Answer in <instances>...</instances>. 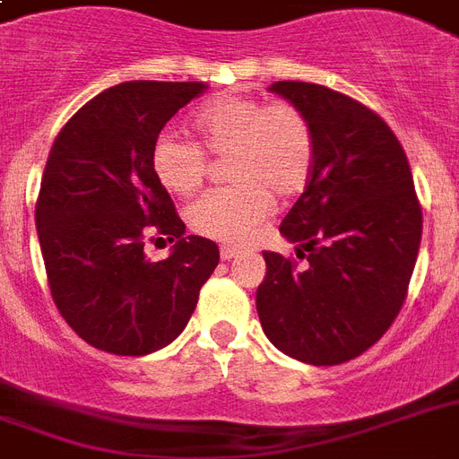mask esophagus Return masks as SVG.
I'll return each instance as SVG.
<instances>
[{
    "label": "esophagus",
    "instance_id": "esophagus-1",
    "mask_svg": "<svg viewBox=\"0 0 459 459\" xmlns=\"http://www.w3.org/2000/svg\"><path fill=\"white\" fill-rule=\"evenodd\" d=\"M223 262H230L233 257H238V247H230V245H221V250H219Z\"/></svg>",
    "mask_w": 459,
    "mask_h": 459
}]
</instances>
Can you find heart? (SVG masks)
Masks as SVG:
<instances>
[{
	"mask_svg": "<svg viewBox=\"0 0 459 459\" xmlns=\"http://www.w3.org/2000/svg\"><path fill=\"white\" fill-rule=\"evenodd\" d=\"M193 126L200 143L173 131L159 133L152 169L169 193L187 197L207 178V154L229 157L233 186L209 190L187 212L190 229L200 236L240 243L272 214L273 195L295 197L312 178L316 135L298 104L223 95L202 104Z\"/></svg>",
	"mask_w": 459,
	"mask_h": 459,
	"instance_id": "obj_1",
	"label": "heart"
}]
</instances>
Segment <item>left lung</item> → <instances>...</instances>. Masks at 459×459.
I'll return each instance as SVG.
<instances>
[{
    "instance_id": "8db88e82",
    "label": "left lung",
    "mask_w": 459,
    "mask_h": 459,
    "mask_svg": "<svg viewBox=\"0 0 459 459\" xmlns=\"http://www.w3.org/2000/svg\"><path fill=\"white\" fill-rule=\"evenodd\" d=\"M314 126L316 159L281 233L295 257L264 252L257 314L266 338L316 367L355 359L391 328L421 240L407 154L377 111L326 85L273 82Z\"/></svg>"
}]
</instances>
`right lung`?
<instances>
[{
  "label": "right lung",
  "mask_w": 459,
  "mask_h": 459,
  "mask_svg": "<svg viewBox=\"0 0 459 459\" xmlns=\"http://www.w3.org/2000/svg\"><path fill=\"white\" fill-rule=\"evenodd\" d=\"M204 90L114 85L82 104L49 150L35 204L47 283L61 316L92 348L126 357L166 348L219 264L214 240L183 236L186 223L152 169L166 121ZM152 235L177 243L159 263L144 255Z\"/></svg>",
  "instance_id": "right-lung-1"
}]
</instances>
